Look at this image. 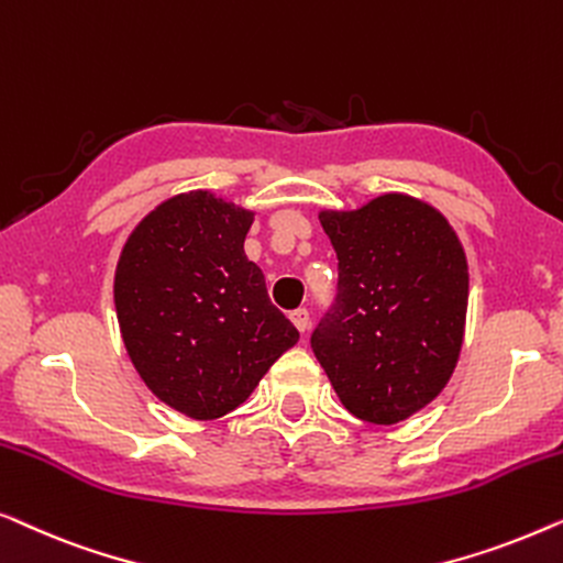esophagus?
<instances>
[{
  "instance_id": "esophagus-1",
  "label": "esophagus",
  "mask_w": 563,
  "mask_h": 563,
  "mask_svg": "<svg viewBox=\"0 0 563 563\" xmlns=\"http://www.w3.org/2000/svg\"><path fill=\"white\" fill-rule=\"evenodd\" d=\"M290 321L296 323V329L300 334H306L308 327H311V313H308V308H296V311L290 313Z\"/></svg>"
}]
</instances>
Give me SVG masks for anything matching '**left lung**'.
<instances>
[{"label": "left lung", "mask_w": 563, "mask_h": 563, "mask_svg": "<svg viewBox=\"0 0 563 563\" xmlns=\"http://www.w3.org/2000/svg\"><path fill=\"white\" fill-rule=\"evenodd\" d=\"M319 219L339 283L311 350L352 416L406 421L446 387L462 352L470 298L462 242L433 206L402 194Z\"/></svg>", "instance_id": "obj_1"}]
</instances>
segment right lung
<instances>
[{
	"label": "right lung",
	"mask_w": 563,
	"mask_h": 563,
	"mask_svg": "<svg viewBox=\"0 0 563 563\" xmlns=\"http://www.w3.org/2000/svg\"><path fill=\"white\" fill-rule=\"evenodd\" d=\"M252 219L209 191L178 194L134 227L117 263L126 354L165 406L196 421L242 406L298 342L244 255Z\"/></svg>",
	"instance_id": "obj_1"
}]
</instances>
